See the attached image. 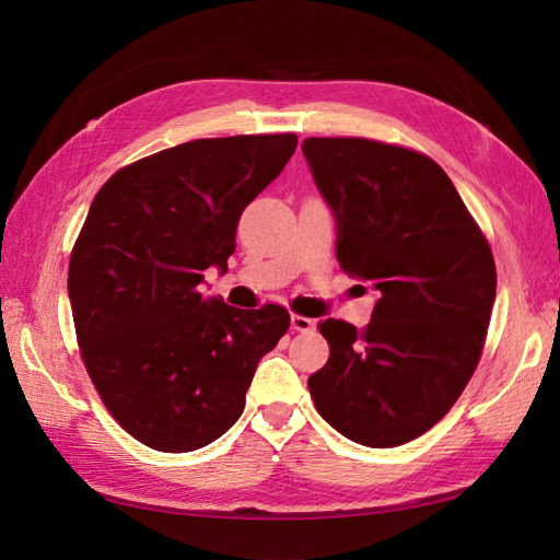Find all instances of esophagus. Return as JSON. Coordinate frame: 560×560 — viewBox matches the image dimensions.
<instances>
[{
  "label": "esophagus",
  "mask_w": 560,
  "mask_h": 560,
  "mask_svg": "<svg viewBox=\"0 0 560 560\" xmlns=\"http://www.w3.org/2000/svg\"><path fill=\"white\" fill-rule=\"evenodd\" d=\"M291 329L311 331V329H315V319L303 317V315H291Z\"/></svg>",
  "instance_id": "obj_1"
}]
</instances>
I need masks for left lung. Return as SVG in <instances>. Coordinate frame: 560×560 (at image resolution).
<instances>
[{
    "label": "left lung",
    "instance_id": "left-lung-1",
    "mask_svg": "<svg viewBox=\"0 0 560 560\" xmlns=\"http://www.w3.org/2000/svg\"><path fill=\"white\" fill-rule=\"evenodd\" d=\"M303 156L335 213L341 269L377 295L363 331L319 323L329 361L307 377L311 397L353 443L404 445L443 419L477 371L495 301L491 247L423 153L311 137Z\"/></svg>",
    "mask_w": 560,
    "mask_h": 560
}]
</instances>
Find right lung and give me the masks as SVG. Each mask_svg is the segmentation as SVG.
Masks as SVG:
<instances>
[{"instance_id":"right-lung-1","label":"right lung","mask_w":560,"mask_h":560,"mask_svg":"<svg viewBox=\"0 0 560 560\" xmlns=\"http://www.w3.org/2000/svg\"><path fill=\"white\" fill-rule=\"evenodd\" d=\"M295 135L197 139L117 171L69 259L81 359L105 407L153 450L192 452L241 419L265 353L287 335L281 305L205 299L229 271L243 209L283 171Z\"/></svg>"}]
</instances>
